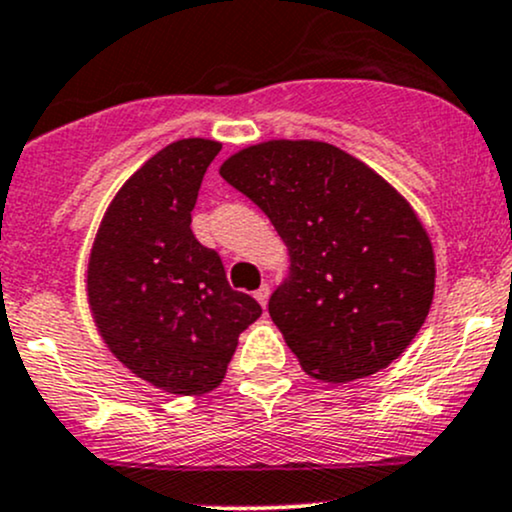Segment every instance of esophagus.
Listing matches in <instances>:
<instances>
[{"label": "esophagus", "instance_id": "34e87169", "mask_svg": "<svg viewBox=\"0 0 512 512\" xmlns=\"http://www.w3.org/2000/svg\"><path fill=\"white\" fill-rule=\"evenodd\" d=\"M269 291H272V289H269V284H262L260 289L255 291V299H257V303H260L262 308H267V301H269Z\"/></svg>", "mask_w": 512, "mask_h": 512}]
</instances>
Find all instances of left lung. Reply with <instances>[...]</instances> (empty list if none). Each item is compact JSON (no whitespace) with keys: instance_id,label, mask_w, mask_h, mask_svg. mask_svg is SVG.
<instances>
[{"instance_id":"1","label":"left lung","mask_w":512,"mask_h":512,"mask_svg":"<svg viewBox=\"0 0 512 512\" xmlns=\"http://www.w3.org/2000/svg\"><path fill=\"white\" fill-rule=\"evenodd\" d=\"M221 177L265 211L289 250L269 316L303 372L345 384L401 357L435 294V255L411 204L320 140L250 145Z\"/></svg>"}]
</instances>
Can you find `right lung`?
<instances>
[{"label":"right lung","mask_w":512,"mask_h":512,"mask_svg":"<svg viewBox=\"0 0 512 512\" xmlns=\"http://www.w3.org/2000/svg\"><path fill=\"white\" fill-rule=\"evenodd\" d=\"M221 143L187 138L150 157L104 213L87 294L106 347L148 384L179 396L216 389L238 335L262 316L230 289L221 257L192 233L201 179Z\"/></svg>","instance_id":"right-lung-1"}]
</instances>
